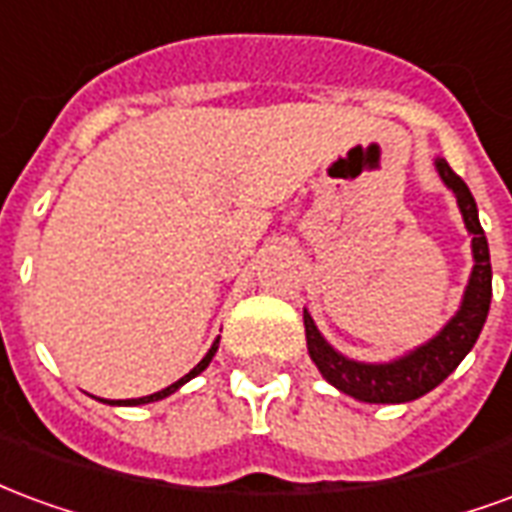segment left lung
Listing matches in <instances>:
<instances>
[{
    "label": "left lung",
    "mask_w": 512,
    "mask_h": 512,
    "mask_svg": "<svg viewBox=\"0 0 512 512\" xmlns=\"http://www.w3.org/2000/svg\"><path fill=\"white\" fill-rule=\"evenodd\" d=\"M436 169H439L441 180L458 197L466 230L472 233L474 252V271L469 288L463 293L461 310L441 329L439 337H433L428 345H422L389 365H362V362H351L343 354H337L315 329L310 312L304 310V329H307V348H310L312 362L318 365L329 384L356 400H365V403H408V400H417L430 392L433 386H439L455 367L461 365L463 356L472 351V345L483 332L485 318H488L491 255H488V241H485L483 227L477 219V202H474L469 186L452 172L444 158L436 161Z\"/></svg>",
    "instance_id": "1"
}]
</instances>
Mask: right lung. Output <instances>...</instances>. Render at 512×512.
Segmentation results:
<instances>
[{"label": "right lung", "instance_id": "add662e5", "mask_svg": "<svg viewBox=\"0 0 512 512\" xmlns=\"http://www.w3.org/2000/svg\"><path fill=\"white\" fill-rule=\"evenodd\" d=\"M216 348H219V340H216V343L211 345V351H208V354H205V359H202L200 365L194 367V370H191V373H186V376L180 378V381H175V384H172V386H167V389H161V392H156V395H147V397H134V400H123V403H126V406H139V403H153V400H161V397L172 395V392H175V389H178V386H183V384H186V381H189V378L200 376L202 370H205V367L211 365V359H213V354H216Z\"/></svg>", "mask_w": 512, "mask_h": 512}]
</instances>
